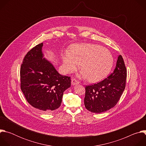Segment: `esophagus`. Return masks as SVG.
<instances>
[{"mask_svg": "<svg viewBox=\"0 0 146 146\" xmlns=\"http://www.w3.org/2000/svg\"><path fill=\"white\" fill-rule=\"evenodd\" d=\"M79 81L76 80V78H72V85H77V84H79Z\"/></svg>", "mask_w": 146, "mask_h": 146, "instance_id": "34e87169", "label": "esophagus"}]
</instances>
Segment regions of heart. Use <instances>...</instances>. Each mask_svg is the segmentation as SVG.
<instances>
[{
  "mask_svg": "<svg viewBox=\"0 0 146 146\" xmlns=\"http://www.w3.org/2000/svg\"><path fill=\"white\" fill-rule=\"evenodd\" d=\"M65 69L72 72L81 64V76L91 82L103 80L110 73L114 58L111 52L102 46L93 44H77L72 46L70 52L62 55Z\"/></svg>",
  "mask_w": 146,
  "mask_h": 146,
  "instance_id": "heart-1",
  "label": "heart"
}]
</instances>
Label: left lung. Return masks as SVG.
I'll list each match as a JSON object with an SVG mask.
<instances>
[{
    "instance_id": "8db88e82",
    "label": "left lung",
    "mask_w": 146,
    "mask_h": 146,
    "mask_svg": "<svg viewBox=\"0 0 146 146\" xmlns=\"http://www.w3.org/2000/svg\"><path fill=\"white\" fill-rule=\"evenodd\" d=\"M127 75V69L120 55L112 73L96 84L86 86V108L92 113H101L114 108L125 88Z\"/></svg>"
}]
</instances>
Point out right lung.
<instances>
[{
    "label": "right lung",
    "mask_w": 146,
    "mask_h": 146,
    "mask_svg": "<svg viewBox=\"0 0 146 146\" xmlns=\"http://www.w3.org/2000/svg\"><path fill=\"white\" fill-rule=\"evenodd\" d=\"M43 43L29 51L20 69V87L27 102L44 113L58 109L64 91L70 87V77L60 75L43 58Z\"/></svg>",
    "instance_id": "add662e5"
}]
</instances>
